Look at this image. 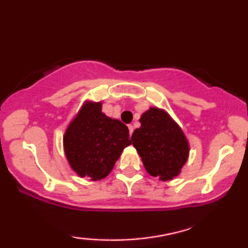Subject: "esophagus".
Wrapping results in <instances>:
<instances>
[{
	"instance_id": "esophagus-1",
	"label": "esophagus",
	"mask_w": 248,
	"mask_h": 248,
	"mask_svg": "<svg viewBox=\"0 0 248 248\" xmlns=\"http://www.w3.org/2000/svg\"><path fill=\"white\" fill-rule=\"evenodd\" d=\"M133 125H128V131H130V137H132V133H133Z\"/></svg>"
}]
</instances>
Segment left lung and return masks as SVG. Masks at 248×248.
<instances>
[{"mask_svg":"<svg viewBox=\"0 0 248 248\" xmlns=\"http://www.w3.org/2000/svg\"><path fill=\"white\" fill-rule=\"evenodd\" d=\"M140 123L131 141L145 170L161 181H170L179 175L187 161L189 147L186 137L167 111L160 108L151 107L142 114Z\"/></svg>","mask_w":248,"mask_h":248,"instance_id":"obj_1","label":"left lung"}]
</instances>
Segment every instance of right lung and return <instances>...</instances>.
Segmentation results:
<instances>
[{"mask_svg":"<svg viewBox=\"0 0 248 248\" xmlns=\"http://www.w3.org/2000/svg\"><path fill=\"white\" fill-rule=\"evenodd\" d=\"M130 132L121 121L101 111V103L86 101L63 138L64 151L71 168L80 177L103 179L127 145Z\"/></svg>","mask_w":248,"mask_h":248,"instance_id":"1","label":"right lung"}]
</instances>
